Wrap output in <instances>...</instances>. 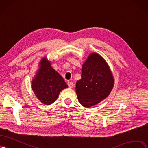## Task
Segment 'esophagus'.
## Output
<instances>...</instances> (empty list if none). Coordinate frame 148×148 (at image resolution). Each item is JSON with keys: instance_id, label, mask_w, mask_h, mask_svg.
I'll list each match as a JSON object with an SVG mask.
<instances>
[{"instance_id": "34e87169", "label": "esophagus", "mask_w": 148, "mask_h": 148, "mask_svg": "<svg viewBox=\"0 0 148 148\" xmlns=\"http://www.w3.org/2000/svg\"><path fill=\"white\" fill-rule=\"evenodd\" d=\"M68 87L71 88H73V87H74V84L73 82H68Z\"/></svg>"}]
</instances>
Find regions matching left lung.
Wrapping results in <instances>:
<instances>
[{"instance_id":"obj_1","label":"left lung","mask_w":148,"mask_h":148,"mask_svg":"<svg viewBox=\"0 0 148 148\" xmlns=\"http://www.w3.org/2000/svg\"><path fill=\"white\" fill-rule=\"evenodd\" d=\"M114 84L108 64L97 53L90 54L82 65L81 79L75 85L79 103L84 107L96 105L108 97Z\"/></svg>"}]
</instances>
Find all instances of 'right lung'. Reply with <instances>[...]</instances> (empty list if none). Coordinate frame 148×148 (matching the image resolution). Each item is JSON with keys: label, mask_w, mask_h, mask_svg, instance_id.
<instances>
[{"label": "right lung", "mask_w": 148, "mask_h": 148, "mask_svg": "<svg viewBox=\"0 0 148 148\" xmlns=\"http://www.w3.org/2000/svg\"><path fill=\"white\" fill-rule=\"evenodd\" d=\"M31 87L37 98L43 104L50 105L58 98L61 90L68 86L45 57L40 62L39 68L32 80Z\"/></svg>", "instance_id": "obj_1"}]
</instances>
